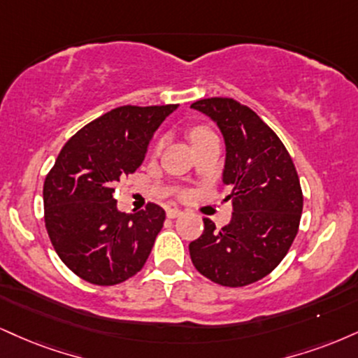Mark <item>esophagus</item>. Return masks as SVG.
Masks as SVG:
<instances>
[{
  "label": "esophagus",
  "instance_id": "obj_1",
  "mask_svg": "<svg viewBox=\"0 0 358 358\" xmlns=\"http://www.w3.org/2000/svg\"><path fill=\"white\" fill-rule=\"evenodd\" d=\"M182 213H183L182 210H178V208H168L166 210V217L168 218H176V217H180Z\"/></svg>",
  "mask_w": 358,
  "mask_h": 358
}]
</instances>
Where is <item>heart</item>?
I'll use <instances>...</instances> for the list:
<instances>
[{
	"instance_id": "obj_1",
	"label": "heart",
	"mask_w": 358,
	"mask_h": 358,
	"mask_svg": "<svg viewBox=\"0 0 358 358\" xmlns=\"http://www.w3.org/2000/svg\"><path fill=\"white\" fill-rule=\"evenodd\" d=\"M215 131L212 128L205 127V124H198V127H193L190 128V131H188V138H190L192 145H196L200 143V141H205V140H210V138H215ZM163 143H165V140L160 138V140L157 141V145H155V152L160 153L162 148H163Z\"/></svg>"
}]
</instances>
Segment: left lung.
Masks as SVG:
<instances>
[{"mask_svg":"<svg viewBox=\"0 0 358 358\" xmlns=\"http://www.w3.org/2000/svg\"><path fill=\"white\" fill-rule=\"evenodd\" d=\"M192 108L215 120L227 145L223 183L234 203L228 225L203 218L190 257L203 277L223 287H245L277 268L294 243L303 193L294 160L272 128L234 98H205Z\"/></svg>","mask_w":358,"mask_h":358,"instance_id":"1","label":"left lung"}]
</instances>
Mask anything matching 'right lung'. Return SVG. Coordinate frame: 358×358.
Here are the masks:
<instances>
[{"instance_id": "right-lung-1", "label": "right lung", "mask_w": 358, "mask_h": 358, "mask_svg": "<svg viewBox=\"0 0 358 358\" xmlns=\"http://www.w3.org/2000/svg\"><path fill=\"white\" fill-rule=\"evenodd\" d=\"M178 105L118 106L76 131L43 185L45 225L55 252L93 285H118L143 268L165 210L122 213L115 185L143 163L153 133Z\"/></svg>"}]
</instances>
